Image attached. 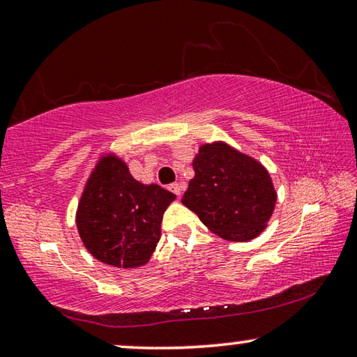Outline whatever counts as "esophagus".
Instances as JSON below:
<instances>
[{"mask_svg":"<svg viewBox=\"0 0 357 357\" xmlns=\"http://www.w3.org/2000/svg\"><path fill=\"white\" fill-rule=\"evenodd\" d=\"M168 189L172 190L174 195H181V190H183V189H181V185H179L178 183H174V184H169V185H168Z\"/></svg>","mask_w":357,"mask_h":357,"instance_id":"esophagus-1","label":"esophagus"}]
</instances>
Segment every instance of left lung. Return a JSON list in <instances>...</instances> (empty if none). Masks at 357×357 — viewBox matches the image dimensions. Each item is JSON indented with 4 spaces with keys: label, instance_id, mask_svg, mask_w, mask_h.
Segmentation results:
<instances>
[{
    "label": "left lung",
    "instance_id": "8db88e82",
    "mask_svg": "<svg viewBox=\"0 0 357 357\" xmlns=\"http://www.w3.org/2000/svg\"><path fill=\"white\" fill-rule=\"evenodd\" d=\"M192 167L195 176L181 202L213 234L229 241L262 234L276 203L267 169L225 143L203 144Z\"/></svg>",
    "mask_w": 357,
    "mask_h": 357
}]
</instances>
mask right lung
<instances>
[{
  "mask_svg": "<svg viewBox=\"0 0 357 357\" xmlns=\"http://www.w3.org/2000/svg\"><path fill=\"white\" fill-rule=\"evenodd\" d=\"M176 195L141 184L116 155L101 157L82 192L76 225L87 251L100 262L137 268L149 262L165 209Z\"/></svg>",
  "mask_w": 357,
  "mask_h": 357,
  "instance_id": "right-lung-1",
  "label": "right lung"
}]
</instances>
